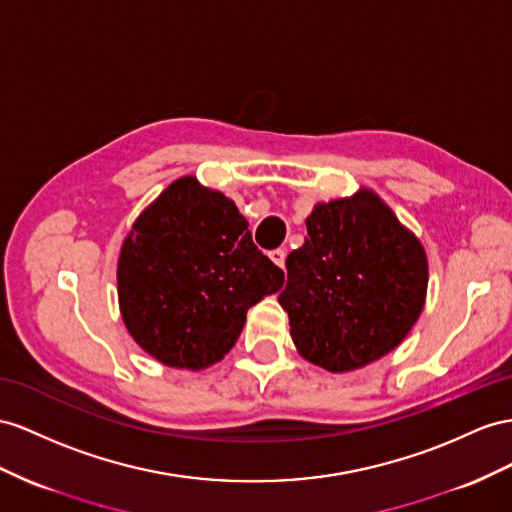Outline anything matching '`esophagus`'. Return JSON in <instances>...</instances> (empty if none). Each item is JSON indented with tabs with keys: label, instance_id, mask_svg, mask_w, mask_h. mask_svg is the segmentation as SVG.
I'll use <instances>...</instances> for the list:
<instances>
[{
	"label": "esophagus",
	"instance_id": "1",
	"mask_svg": "<svg viewBox=\"0 0 512 512\" xmlns=\"http://www.w3.org/2000/svg\"><path fill=\"white\" fill-rule=\"evenodd\" d=\"M268 257H270L279 268L285 266V251H283V248H274V251L268 253Z\"/></svg>",
	"mask_w": 512,
	"mask_h": 512
}]
</instances>
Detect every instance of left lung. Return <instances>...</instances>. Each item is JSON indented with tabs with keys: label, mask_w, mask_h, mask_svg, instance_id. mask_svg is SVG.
<instances>
[{
	"label": "left lung",
	"mask_w": 512,
	"mask_h": 512,
	"mask_svg": "<svg viewBox=\"0 0 512 512\" xmlns=\"http://www.w3.org/2000/svg\"><path fill=\"white\" fill-rule=\"evenodd\" d=\"M279 303L300 355L329 372L385 357L424 309L428 259L372 190L318 203L305 244L285 259Z\"/></svg>",
	"instance_id": "obj_1"
}]
</instances>
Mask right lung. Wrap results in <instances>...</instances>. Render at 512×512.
Returning a JSON list of instances; mask_svg holds the SVG:
<instances>
[{"label": "right lung", "mask_w": 512, "mask_h": 512, "mask_svg": "<svg viewBox=\"0 0 512 512\" xmlns=\"http://www.w3.org/2000/svg\"><path fill=\"white\" fill-rule=\"evenodd\" d=\"M119 305L136 344L170 368L203 370L233 348L246 311L281 290L222 192L188 175L144 209L121 246Z\"/></svg>", "instance_id": "obj_1"}]
</instances>
